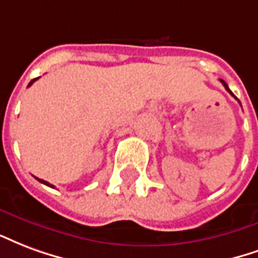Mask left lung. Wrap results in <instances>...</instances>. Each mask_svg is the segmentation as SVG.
Segmentation results:
<instances>
[{
	"instance_id": "obj_1",
	"label": "left lung",
	"mask_w": 258,
	"mask_h": 258,
	"mask_svg": "<svg viewBox=\"0 0 258 258\" xmlns=\"http://www.w3.org/2000/svg\"><path fill=\"white\" fill-rule=\"evenodd\" d=\"M220 81H221V84H223V85H224V88H225V89H227V90H228V92H229V93H231V95H232V96H234V97H235V95H234V93H232V92H231V90H229V88H228V85H227V84H225V82H224V81H223V80H220ZM235 99H236V97H235ZM238 101H239V100H238Z\"/></svg>"
}]
</instances>
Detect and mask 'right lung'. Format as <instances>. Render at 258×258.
<instances>
[{
  "label": "right lung",
  "instance_id": "right-lung-1",
  "mask_svg": "<svg viewBox=\"0 0 258 258\" xmlns=\"http://www.w3.org/2000/svg\"><path fill=\"white\" fill-rule=\"evenodd\" d=\"M37 80H38V78H35V80L31 81V82H30V84H29V86L33 85V82H35V81H37ZM37 180H38V181H41V183H42V184H45V185H48V187H52V188H54V185H52V184L48 183V181H45V180H41V178H37Z\"/></svg>",
  "mask_w": 258,
  "mask_h": 258
}]
</instances>
